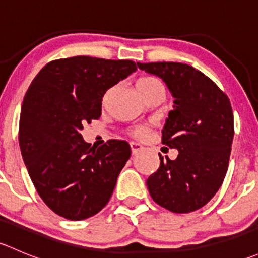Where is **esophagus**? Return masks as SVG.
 Wrapping results in <instances>:
<instances>
[{
    "instance_id": "esophagus-1",
    "label": "esophagus",
    "mask_w": 258,
    "mask_h": 258,
    "mask_svg": "<svg viewBox=\"0 0 258 258\" xmlns=\"http://www.w3.org/2000/svg\"><path fill=\"white\" fill-rule=\"evenodd\" d=\"M130 146H131V151L134 155H136V153H139L140 151L144 150V146H142L141 144H137V142H131Z\"/></svg>"
}]
</instances>
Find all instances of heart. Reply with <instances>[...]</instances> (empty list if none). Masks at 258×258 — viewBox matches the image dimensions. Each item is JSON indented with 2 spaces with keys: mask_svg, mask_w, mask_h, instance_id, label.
Segmentation results:
<instances>
[{
  "mask_svg": "<svg viewBox=\"0 0 258 258\" xmlns=\"http://www.w3.org/2000/svg\"><path fill=\"white\" fill-rule=\"evenodd\" d=\"M161 83L160 81L155 77H141L140 80H137L136 82V88L140 91H148V90H152L155 87H161ZM135 136L137 137H144L146 134H147V130L145 128H137L136 131L134 132Z\"/></svg>",
  "mask_w": 258,
  "mask_h": 258,
  "instance_id": "obj_1",
  "label": "heart"
}]
</instances>
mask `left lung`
I'll return each mask as SVG.
<instances>
[{"instance_id": "left-lung-1", "label": "left lung", "mask_w": 258, "mask_h": 258, "mask_svg": "<svg viewBox=\"0 0 258 258\" xmlns=\"http://www.w3.org/2000/svg\"><path fill=\"white\" fill-rule=\"evenodd\" d=\"M140 70L160 77L173 97L162 130V144L176 148L170 160L160 156V167L147 178L156 204L171 212L201 209L222 184L233 140L230 100L212 80L179 62L140 63Z\"/></svg>"}]
</instances>
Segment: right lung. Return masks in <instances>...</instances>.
I'll return each mask as SVG.
<instances>
[{"label":"right lung","instance_id":"right-lung-1","mask_svg":"<svg viewBox=\"0 0 258 258\" xmlns=\"http://www.w3.org/2000/svg\"><path fill=\"white\" fill-rule=\"evenodd\" d=\"M136 70L130 59L70 57L48 62L28 87L21 153L38 195L57 215L81 221L107 205L131 147L118 140L91 147L81 131L100 118L106 91Z\"/></svg>","mask_w":258,"mask_h":258}]
</instances>
